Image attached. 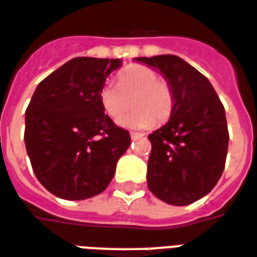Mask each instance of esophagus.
Listing matches in <instances>:
<instances>
[{"instance_id":"esophagus-1","label":"esophagus","mask_w":257,"mask_h":257,"mask_svg":"<svg viewBox=\"0 0 257 257\" xmlns=\"http://www.w3.org/2000/svg\"><path fill=\"white\" fill-rule=\"evenodd\" d=\"M130 137H131V140H138V138H142L144 134H141V133H134V131H133V133L130 134Z\"/></svg>"}]
</instances>
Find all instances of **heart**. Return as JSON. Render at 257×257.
I'll list each match as a JSON object with an SVG mask.
<instances>
[{"label": "heart", "instance_id": "1", "mask_svg": "<svg viewBox=\"0 0 257 257\" xmlns=\"http://www.w3.org/2000/svg\"><path fill=\"white\" fill-rule=\"evenodd\" d=\"M133 101H131V100ZM101 104L106 115L117 120L131 107L136 109L119 120L130 128L160 126L170 119L175 95L170 82L160 79L155 69L144 65H130L119 75V85L106 83L100 93Z\"/></svg>", "mask_w": 257, "mask_h": 257}]
</instances>
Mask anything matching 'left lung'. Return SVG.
<instances>
[{"label":"left lung","mask_w":257,"mask_h":257,"mask_svg":"<svg viewBox=\"0 0 257 257\" xmlns=\"http://www.w3.org/2000/svg\"><path fill=\"white\" fill-rule=\"evenodd\" d=\"M160 69L175 104L170 120L148 136V188L171 205H188L211 192L222 177L228 148L223 104L209 80L174 54L137 57Z\"/></svg>","instance_id":"8db88e82"}]
</instances>
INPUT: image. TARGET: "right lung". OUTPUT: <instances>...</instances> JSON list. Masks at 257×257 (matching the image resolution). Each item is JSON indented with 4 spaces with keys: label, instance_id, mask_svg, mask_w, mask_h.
Here are the masks:
<instances>
[{
    "label": "right lung",
    "instance_id": "add662e5",
    "mask_svg": "<svg viewBox=\"0 0 257 257\" xmlns=\"http://www.w3.org/2000/svg\"><path fill=\"white\" fill-rule=\"evenodd\" d=\"M119 59L75 57L46 76L26 110L24 142L38 181L64 200L104 192L130 133L105 115L101 89Z\"/></svg>",
    "mask_w": 257,
    "mask_h": 257
}]
</instances>
